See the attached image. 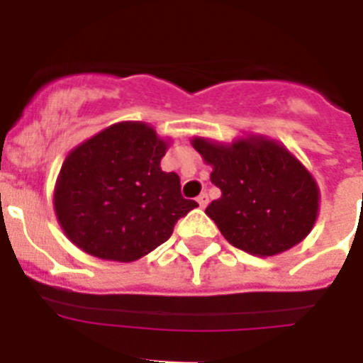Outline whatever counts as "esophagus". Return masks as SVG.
<instances>
[{
	"label": "esophagus",
	"instance_id": "esophagus-1",
	"mask_svg": "<svg viewBox=\"0 0 363 363\" xmlns=\"http://www.w3.org/2000/svg\"><path fill=\"white\" fill-rule=\"evenodd\" d=\"M196 201H198V205H200L201 209H205V207H207V203H209V196H207L205 192H201L200 196L196 198Z\"/></svg>",
	"mask_w": 363,
	"mask_h": 363
}]
</instances>
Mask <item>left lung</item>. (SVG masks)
Masks as SVG:
<instances>
[{
	"label": "left lung",
	"mask_w": 363,
	"mask_h": 363,
	"mask_svg": "<svg viewBox=\"0 0 363 363\" xmlns=\"http://www.w3.org/2000/svg\"><path fill=\"white\" fill-rule=\"evenodd\" d=\"M191 143L221 191L205 214L230 245L265 258L289 251L313 230L318 184L287 147L259 134L230 143L196 136Z\"/></svg>",
	"instance_id": "1"
}]
</instances>
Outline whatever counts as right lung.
Instances as JSON below:
<instances>
[{
	"instance_id": "right-lung-1",
	"label": "right lung",
	"mask_w": 363,
	"mask_h": 363,
	"mask_svg": "<svg viewBox=\"0 0 363 363\" xmlns=\"http://www.w3.org/2000/svg\"><path fill=\"white\" fill-rule=\"evenodd\" d=\"M169 149L149 123L120 121L67 154L54 211L67 238L86 255L129 264L171 238L176 221L198 207L163 172Z\"/></svg>"
}]
</instances>
